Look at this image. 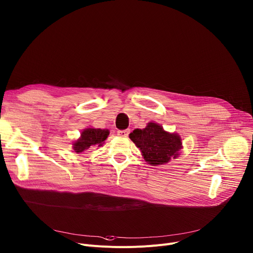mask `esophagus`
Wrapping results in <instances>:
<instances>
[{"instance_id":"obj_1","label":"esophagus","mask_w":253,"mask_h":253,"mask_svg":"<svg viewBox=\"0 0 253 253\" xmlns=\"http://www.w3.org/2000/svg\"><path fill=\"white\" fill-rule=\"evenodd\" d=\"M129 130L128 129H126V130H119L118 132H117V134L120 136V137H127L128 136V134H129Z\"/></svg>"}]
</instances>
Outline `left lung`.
Here are the masks:
<instances>
[{
    "instance_id": "1",
    "label": "left lung",
    "mask_w": 253,
    "mask_h": 253,
    "mask_svg": "<svg viewBox=\"0 0 253 253\" xmlns=\"http://www.w3.org/2000/svg\"><path fill=\"white\" fill-rule=\"evenodd\" d=\"M135 145L140 148L146 162L151 166L169 163L178 156L181 148L179 135L169 133L156 123H148L144 129H135L129 135Z\"/></svg>"
}]
</instances>
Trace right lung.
<instances>
[{
    "instance_id": "add662e5",
    "label": "right lung",
    "mask_w": 253,
    "mask_h": 253,
    "mask_svg": "<svg viewBox=\"0 0 253 253\" xmlns=\"http://www.w3.org/2000/svg\"><path fill=\"white\" fill-rule=\"evenodd\" d=\"M108 135V130L87 128L82 132L81 138L74 143V150L80 153L94 146H102Z\"/></svg>"
}]
</instances>
